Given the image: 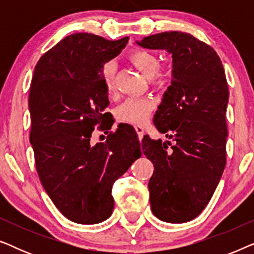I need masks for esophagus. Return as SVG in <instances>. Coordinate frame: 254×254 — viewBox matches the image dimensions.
Instances as JSON below:
<instances>
[{
  "label": "esophagus",
  "instance_id": "obj_1",
  "mask_svg": "<svg viewBox=\"0 0 254 254\" xmlns=\"http://www.w3.org/2000/svg\"><path fill=\"white\" fill-rule=\"evenodd\" d=\"M135 130H136L138 138L142 140V137H143V135H144V128L142 126H135Z\"/></svg>",
  "mask_w": 254,
  "mask_h": 254
}]
</instances>
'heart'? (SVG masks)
Instances as JSON below:
<instances>
[{"label": "heart", "mask_w": 254, "mask_h": 254, "mask_svg": "<svg viewBox=\"0 0 254 254\" xmlns=\"http://www.w3.org/2000/svg\"><path fill=\"white\" fill-rule=\"evenodd\" d=\"M128 61L135 65L144 76L150 78L152 84L162 85L170 77V71L166 68L159 67V58L154 52L143 48L131 51L128 54ZM116 67L113 64H105L102 69V81L105 91L112 96L116 91ZM155 107V102L151 98L131 97L125 100L118 106L116 111L118 120L121 123L131 125H143L148 121L149 117Z\"/></svg>", "instance_id": "1"}]
</instances>
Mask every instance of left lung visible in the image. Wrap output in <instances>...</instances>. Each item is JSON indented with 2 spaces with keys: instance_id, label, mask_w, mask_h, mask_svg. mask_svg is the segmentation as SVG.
<instances>
[{
  "instance_id": "1",
  "label": "left lung",
  "mask_w": 254,
  "mask_h": 254,
  "mask_svg": "<svg viewBox=\"0 0 254 254\" xmlns=\"http://www.w3.org/2000/svg\"><path fill=\"white\" fill-rule=\"evenodd\" d=\"M137 44L172 54L171 85L154 124L173 143L145 135L142 150L155 168L148 185L152 213L164 222L184 223L204 209L224 171L227 77L214 48L190 33L162 32Z\"/></svg>"
}]
</instances>
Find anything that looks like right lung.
<instances>
[{
  "label": "right lung",
  "instance_id": "right-lung-1",
  "mask_svg": "<svg viewBox=\"0 0 254 254\" xmlns=\"http://www.w3.org/2000/svg\"><path fill=\"white\" fill-rule=\"evenodd\" d=\"M129 38L111 41L91 33L65 37L39 59L31 82L30 142L39 179L55 207L75 223L96 224L111 216L112 186L141 157L140 141L125 127L109 131L112 118L103 65ZM108 133L92 146V131Z\"/></svg>",
  "mask_w": 254,
  "mask_h": 254
}]
</instances>
